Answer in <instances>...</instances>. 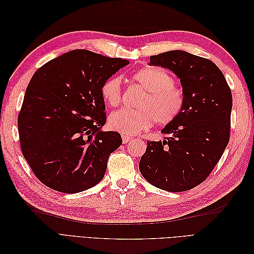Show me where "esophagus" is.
Segmentation results:
<instances>
[{
  "instance_id": "34e87169",
  "label": "esophagus",
  "mask_w": 254,
  "mask_h": 254,
  "mask_svg": "<svg viewBox=\"0 0 254 254\" xmlns=\"http://www.w3.org/2000/svg\"><path fill=\"white\" fill-rule=\"evenodd\" d=\"M123 143H128L130 140H131V137H130L129 135H126V134H123Z\"/></svg>"
}]
</instances>
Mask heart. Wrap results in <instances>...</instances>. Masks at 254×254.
<instances>
[{
	"label": "heart",
	"mask_w": 254,
	"mask_h": 254,
	"mask_svg": "<svg viewBox=\"0 0 254 254\" xmlns=\"http://www.w3.org/2000/svg\"><path fill=\"white\" fill-rule=\"evenodd\" d=\"M131 80L144 90L135 107L112 112L108 118L111 129L133 135L148 129L156 123L159 126L172 124L180 117L186 105L184 91L175 86L174 76L161 66H147L136 71ZM104 103L118 107L122 102V81L118 76L107 78L101 87Z\"/></svg>",
	"instance_id": "1"
}]
</instances>
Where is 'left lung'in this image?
Segmentation results:
<instances>
[{
  "label": "left lung",
  "mask_w": 254,
  "mask_h": 254,
  "mask_svg": "<svg viewBox=\"0 0 254 254\" xmlns=\"http://www.w3.org/2000/svg\"><path fill=\"white\" fill-rule=\"evenodd\" d=\"M149 64L178 76L186 105L180 117L162 129L163 141L147 142L140 172L161 190H189L207 178L229 143L231 90L216 64L188 52L150 56Z\"/></svg>",
  "instance_id": "left-lung-1"
}]
</instances>
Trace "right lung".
Masks as SVG:
<instances>
[{
  "label": "right lung",
  "instance_id": "right-lung-1",
  "mask_svg": "<svg viewBox=\"0 0 254 254\" xmlns=\"http://www.w3.org/2000/svg\"><path fill=\"white\" fill-rule=\"evenodd\" d=\"M129 61L87 50L67 52L38 68L18 117L23 157L45 186L63 193L94 187L122 144L106 124L103 82Z\"/></svg>",
  "mask_w": 254,
  "mask_h": 254
}]
</instances>
